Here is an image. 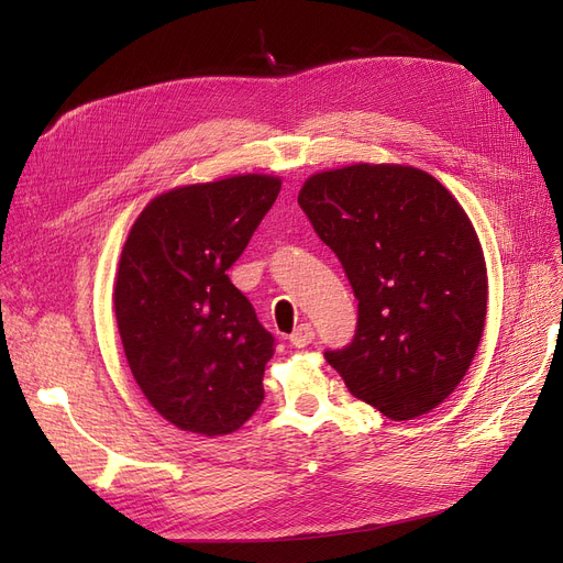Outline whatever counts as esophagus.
<instances>
[{
    "mask_svg": "<svg viewBox=\"0 0 563 563\" xmlns=\"http://www.w3.org/2000/svg\"><path fill=\"white\" fill-rule=\"evenodd\" d=\"M312 340H314V331H312L310 323H301V327H297V331H294V333L289 335V342H291L294 346H299V349L312 344Z\"/></svg>",
    "mask_w": 563,
    "mask_h": 563,
    "instance_id": "34e87169",
    "label": "esophagus"
}]
</instances>
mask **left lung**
<instances>
[{"label": "left lung", "mask_w": 563, "mask_h": 563, "mask_svg": "<svg viewBox=\"0 0 563 563\" xmlns=\"http://www.w3.org/2000/svg\"><path fill=\"white\" fill-rule=\"evenodd\" d=\"M299 205L358 299L353 342L323 356L386 418L424 416L456 390L484 333L475 225L433 175L404 164L314 173Z\"/></svg>", "instance_id": "obj_1"}]
</instances>
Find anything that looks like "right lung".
Returning a JSON list of instances; mask_svg holds the SVG:
<instances>
[{
  "instance_id": "obj_1",
  "label": "right lung",
  "mask_w": 563,
  "mask_h": 563,
  "mask_svg": "<svg viewBox=\"0 0 563 563\" xmlns=\"http://www.w3.org/2000/svg\"><path fill=\"white\" fill-rule=\"evenodd\" d=\"M280 185L246 173L175 187L130 228L113 285L118 333L141 393L177 429L232 433L264 399L274 338L225 272Z\"/></svg>"
}]
</instances>
